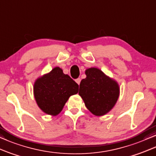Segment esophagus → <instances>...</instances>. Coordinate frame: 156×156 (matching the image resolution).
<instances>
[{
    "label": "esophagus",
    "instance_id": "34e87169",
    "mask_svg": "<svg viewBox=\"0 0 156 156\" xmlns=\"http://www.w3.org/2000/svg\"><path fill=\"white\" fill-rule=\"evenodd\" d=\"M80 80H80V78H77V79L76 80V82L77 83H78V85H79L80 83Z\"/></svg>",
    "mask_w": 156,
    "mask_h": 156
}]
</instances>
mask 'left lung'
I'll use <instances>...</instances> for the list:
<instances>
[{
  "label": "left lung",
  "instance_id": "8db88e82",
  "mask_svg": "<svg viewBox=\"0 0 156 156\" xmlns=\"http://www.w3.org/2000/svg\"><path fill=\"white\" fill-rule=\"evenodd\" d=\"M85 73L86 78L80 82L78 94L93 115H104L117 103L120 95L119 85L97 68H88Z\"/></svg>",
  "mask_w": 156,
  "mask_h": 156
}]
</instances>
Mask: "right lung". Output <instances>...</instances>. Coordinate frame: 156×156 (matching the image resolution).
Listing matches in <instances>:
<instances>
[{"instance_id": "1", "label": "right lung", "mask_w": 156, "mask_h": 156, "mask_svg": "<svg viewBox=\"0 0 156 156\" xmlns=\"http://www.w3.org/2000/svg\"><path fill=\"white\" fill-rule=\"evenodd\" d=\"M78 92V85L59 67L39 77L33 85L38 106L43 113L53 116L58 115L70 96Z\"/></svg>"}]
</instances>
